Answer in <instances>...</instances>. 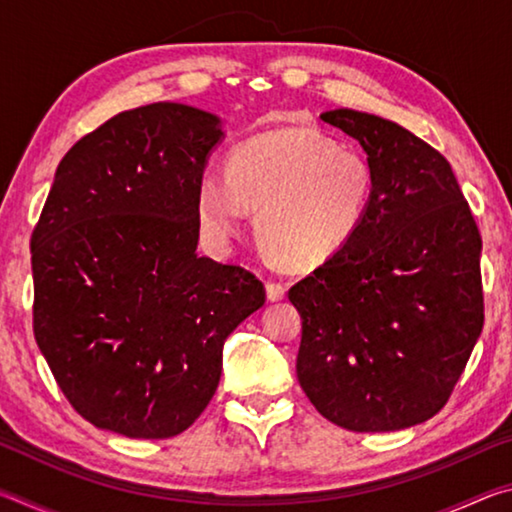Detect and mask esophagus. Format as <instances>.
Segmentation results:
<instances>
[{
	"instance_id": "obj_1",
	"label": "esophagus",
	"mask_w": 512,
	"mask_h": 512,
	"mask_svg": "<svg viewBox=\"0 0 512 512\" xmlns=\"http://www.w3.org/2000/svg\"><path fill=\"white\" fill-rule=\"evenodd\" d=\"M284 293H287V289H284V284H280V282H266V298L271 300V302H277V300H282L284 298Z\"/></svg>"
}]
</instances>
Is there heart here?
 Returning <instances> with one entry per match:
<instances>
[{
	"instance_id": "1",
	"label": "heart",
	"mask_w": 512,
	"mask_h": 512,
	"mask_svg": "<svg viewBox=\"0 0 512 512\" xmlns=\"http://www.w3.org/2000/svg\"><path fill=\"white\" fill-rule=\"evenodd\" d=\"M377 196V173L357 149L314 128H282L241 144L225 176L207 169L196 189V219L214 246L241 232L244 210L277 262L314 268L361 235Z\"/></svg>"
}]
</instances>
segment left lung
Segmentation results:
<instances>
[{
	"mask_svg": "<svg viewBox=\"0 0 512 512\" xmlns=\"http://www.w3.org/2000/svg\"><path fill=\"white\" fill-rule=\"evenodd\" d=\"M377 173L361 235L289 289L296 372L329 422L397 431L447 404L483 329L481 235L449 162L395 121L329 110Z\"/></svg>",
	"mask_w": 512,
	"mask_h": 512,
	"instance_id": "1",
	"label": "left lung"
}]
</instances>
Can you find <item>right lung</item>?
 I'll list each match as a JSON object with an SVG mask.
<instances>
[{
    "instance_id": "obj_1",
    "label": "right lung",
    "mask_w": 512,
    "mask_h": 512,
    "mask_svg": "<svg viewBox=\"0 0 512 512\" xmlns=\"http://www.w3.org/2000/svg\"><path fill=\"white\" fill-rule=\"evenodd\" d=\"M219 124L149 103L58 164L31 235L33 334L94 427L146 440L192 427L219 386L223 341L266 302L246 268L196 255V189Z\"/></svg>"
}]
</instances>
